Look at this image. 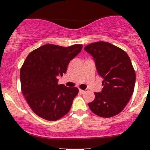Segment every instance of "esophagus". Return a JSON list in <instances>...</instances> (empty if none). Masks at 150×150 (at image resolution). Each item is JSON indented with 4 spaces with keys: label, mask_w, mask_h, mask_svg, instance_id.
<instances>
[{
    "label": "esophagus",
    "mask_w": 150,
    "mask_h": 150,
    "mask_svg": "<svg viewBox=\"0 0 150 150\" xmlns=\"http://www.w3.org/2000/svg\"><path fill=\"white\" fill-rule=\"evenodd\" d=\"M79 92H80V94H84V93H85L86 91L85 90H82V89H80V90H79Z\"/></svg>",
    "instance_id": "34e87169"
}]
</instances>
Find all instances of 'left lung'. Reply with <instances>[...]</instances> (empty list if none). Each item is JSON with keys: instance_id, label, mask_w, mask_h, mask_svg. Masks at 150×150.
Here are the masks:
<instances>
[{"instance_id": "1", "label": "left lung", "mask_w": 150, "mask_h": 150, "mask_svg": "<svg viewBox=\"0 0 150 150\" xmlns=\"http://www.w3.org/2000/svg\"><path fill=\"white\" fill-rule=\"evenodd\" d=\"M95 61L98 73L103 78L101 92H94L89 103L93 113L103 118L116 116L125 107L135 88L136 75L128 55L108 42L92 43L85 47Z\"/></svg>"}]
</instances>
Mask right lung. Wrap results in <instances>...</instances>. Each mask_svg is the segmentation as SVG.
Segmentation results:
<instances>
[{
    "label": "right lung",
    "instance_id": "right-lung-1",
    "mask_svg": "<svg viewBox=\"0 0 150 150\" xmlns=\"http://www.w3.org/2000/svg\"><path fill=\"white\" fill-rule=\"evenodd\" d=\"M82 44L68 47L45 44L26 58L20 69L21 90L31 109L47 120H57L69 112L77 87L58 85V76L82 50Z\"/></svg>",
    "mask_w": 150,
    "mask_h": 150
}]
</instances>
